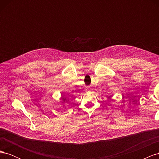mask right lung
Returning a JSON list of instances; mask_svg holds the SVG:
<instances>
[{
    "label": "right lung",
    "instance_id": "right-lung-1",
    "mask_svg": "<svg viewBox=\"0 0 159 159\" xmlns=\"http://www.w3.org/2000/svg\"><path fill=\"white\" fill-rule=\"evenodd\" d=\"M62 99H63V101H64V102H65V101H66L67 99H66L64 98H62Z\"/></svg>",
    "mask_w": 159,
    "mask_h": 159
}]
</instances>
